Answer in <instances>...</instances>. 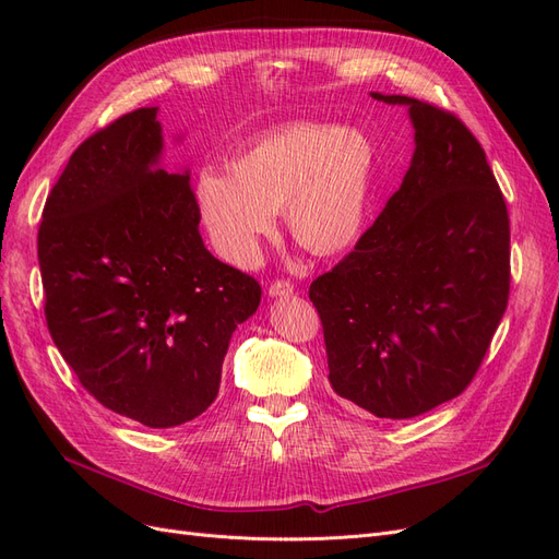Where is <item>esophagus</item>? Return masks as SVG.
<instances>
[{
	"label": "esophagus",
	"mask_w": 559,
	"mask_h": 559,
	"mask_svg": "<svg viewBox=\"0 0 559 559\" xmlns=\"http://www.w3.org/2000/svg\"><path fill=\"white\" fill-rule=\"evenodd\" d=\"M292 294H294V284L289 280H275L267 286L270 298H282V296H292Z\"/></svg>",
	"instance_id": "esophagus-1"
}]
</instances>
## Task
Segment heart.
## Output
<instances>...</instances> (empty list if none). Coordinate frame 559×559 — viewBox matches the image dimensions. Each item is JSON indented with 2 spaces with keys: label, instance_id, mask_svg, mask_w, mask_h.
I'll return each mask as SVG.
<instances>
[{
  "label": "heart",
  "instance_id": "1",
  "mask_svg": "<svg viewBox=\"0 0 559 559\" xmlns=\"http://www.w3.org/2000/svg\"><path fill=\"white\" fill-rule=\"evenodd\" d=\"M376 175L378 146L361 128L294 123L263 134L230 173H202L195 198L216 249L235 265L253 263L280 212L300 247L335 257L361 238Z\"/></svg>",
  "mask_w": 559,
  "mask_h": 559
}]
</instances>
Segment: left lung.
Listing matches in <instances>:
<instances>
[{"mask_svg": "<svg viewBox=\"0 0 559 559\" xmlns=\"http://www.w3.org/2000/svg\"><path fill=\"white\" fill-rule=\"evenodd\" d=\"M415 154L347 257L317 277L333 392L386 419L460 396L509 306L511 228L485 151L454 114L405 95Z\"/></svg>", "mask_w": 559, "mask_h": 559, "instance_id": "8db88e82", "label": "left lung"}]
</instances>
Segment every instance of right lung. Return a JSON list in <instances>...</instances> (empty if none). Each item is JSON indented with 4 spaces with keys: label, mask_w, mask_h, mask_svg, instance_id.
<instances>
[{
    "label": "right lung",
    "mask_w": 559,
    "mask_h": 559,
    "mask_svg": "<svg viewBox=\"0 0 559 559\" xmlns=\"http://www.w3.org/2000/svg\"><path fill=\"white\" fill-rule=\"evenodd\" d=\"M158 107L83 142L39 226L46 324L105 408L151 429L205 413L259 282L207 251L191 175L160 167Z\"/></svg>",
    "instance_id": "1"
}]
</instances>
